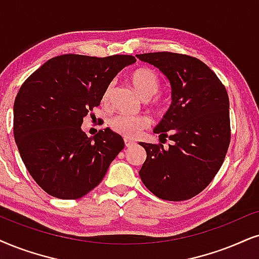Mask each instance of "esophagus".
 <instances>
[{"label":"esophagus","mask_w":259,"mask_h":259,"mask_svg":"<svg viewBox=\"0 0 259 259\" xmlns=\"http://www.w3.org/2000/svg\"><path fill=\"white\" fill-rule=\"evenodd\" d=\"M124 143H125V147H132L135 145V141H132L129 139H124Z\"/></svg>","instance_id":"1"}]
</instances>
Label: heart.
I'll return each instance as SVG.
<instances>
[{"instance_id": "b5f03b06", "label": "heart", "mask_w": 259, "mask_h": 259, "mask_svg": "<svg viewBox=\"0 0 259 259\" xmlns=\"http://www.w3.org/2000/svg\"><path fill=\"white\" fill-rule=\"evenodd\" d=\"M134 88L140 97L147 99V107L154 113L161 114L166 111L167 101L161 96L155 94L160 88V78L155 71L147 67L136 68L130 74ZM113 92V83H109L101 97L103 105H109L111 96ZM109 125L111 130L119 134L126 139H133L139 135L145 127L148 125V117L139 114V116H129V114H117L111 118Z\"/></svg>"}]
</instances>
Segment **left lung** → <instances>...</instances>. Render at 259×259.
I'll use <instances>...</instances> for the list:
<instances>
[{
  "label": "left lung",
  "mask_w": 259,
  "mask_h": 259,
  "mask_svg": "<svg viewBox=\"0 0 259 259\" xmlns=\"http://www.w3.org/2000/svg\"><path fill=\"white\" fill-rule=\"evenodd\" d=\"M159 68L172 87V104L154 133L161 143H142L143 184L156 197L186 201L210 184L231 142L230 99L220 78L198 58L176 52L136 55ZM166 138L172 141L163 147Z\"/></svg>",
  "instance_id": "8db88e82"
}]
</instances>
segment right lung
Wrapping results in <instances>:
<instances>
[{
    "instance_id": "add662e5",
    "label": "right lung",
    "mask_w": 259,
    "mask_h": 259,
    "mask_svg": "<svg viewBox=\"0 0 259 259\" xmlns=\"http://www.w3.org/2000/svg\"><path fill=\"white\" fill-rule=\"evenodd\" d=\"M135 61L132 55H61L22 83L14 101V139L29 175L47 194L81 198L103 181L124 141L109 127L88 137L81 125L117 73Z\"/></svg>"
}]
</instances>
